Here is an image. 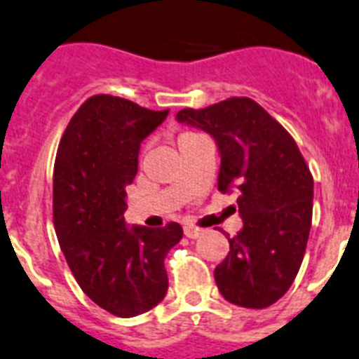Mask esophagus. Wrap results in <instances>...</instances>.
<instances>
[{
	"instance_id": "esophagus-1",
	"label": "esophagus",
	"mask_w": 359,
	"mask_h": 359,
	"mask_svg": "<svg viewBox=\"0 0 359 359\" xmlns=\"http://www.w3.org/2000/svg\"><path fill=\"white\" fill-rule=\"evenodd\" d=\"M184 234H186V238H191V240H194V238H199V236L203 234V230H201L199 226L186 225L184 226Z\"/></svg>"
}]
</instances>
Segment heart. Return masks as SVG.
<instances>
[{"label":"heart","instance_id":"obj_1","mask_svg":"<svg viewBox=\"0 0 359 359\" xmlns=\"http://www.w3.org/2000/svg\"><path fill=\"white\" fill-rule=\"evenodd\" d=\"M189 136H194V134H191V133H184V134H180V136H179V142H180V140L189 138Z\"/></svg>","mask_w":359,"mask_h":359}]
</instances>
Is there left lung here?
Masks as SVG:
<instances>
[{
	"label": "left lung",
	"instance_id": "1",
	"mask_svg": "<svg viewBox=\"0 0 359 359\" xmlns=\"http://www.w3.org/2000/svg\"><path fill=\"white\" fill-rule=\"evenodd\" d=\"M180 123L212 134L221 153L219 191H238L243 229L214 271L226 301L262 310L295 280L310 236L313 177L291 134L249 97L184 109Z\"/></svg>",
	"mask_w": 359,
	"mask_h": 359
}]
</instances>
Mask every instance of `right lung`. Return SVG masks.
<instances>
[{
    "label": "right lung",
    "mask_w": 359,
    "mask_h": 359,
    "mask_svg": "<svg viewBox=\"0 0 359 359\" xmlns=\"http://www.w3.org/2000/svg\"><path fill=\"white\" fill-rule=\"evenodd\" d=\"M168 116L129 99L94 95L69 119L53 170V225L81 290L112 316L134 317L165 297L164 260L182 238L123 219L125 188L138 173V153Z\"/></svg>",
    "instance_id": "right-lung-1"
}]
</instances>
